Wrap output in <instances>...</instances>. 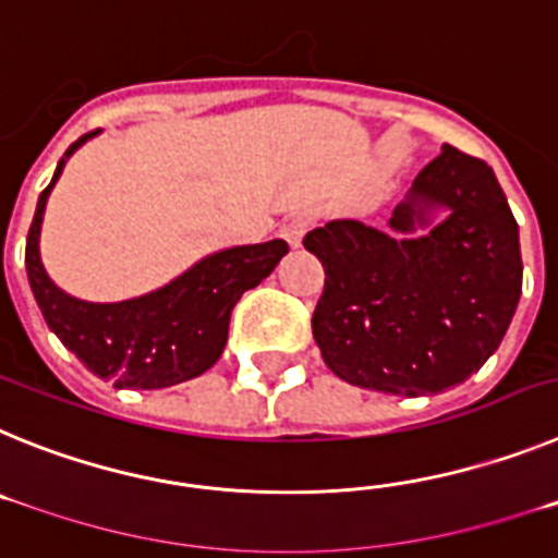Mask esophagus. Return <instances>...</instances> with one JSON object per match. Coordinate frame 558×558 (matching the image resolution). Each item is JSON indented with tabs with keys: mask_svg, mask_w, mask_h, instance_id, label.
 I'll list each match as a JSON object with an SVG mask.
<instances>
[{
	"mask_svg": "<svg viewBox=\"0 0 558 558\" xmlns=\"http://www.w3.org/2000/svg\"><path fill=\"white\" fill-rule=\"evenodd\" d=\"M310 220L304 218V215H293L290 220H284L282 223V236L288 240V245H293V248H299L302 245V236L304 231H307Z\"/></svg>",
	"mask_w": 558,
	"mask_h": 558,
	"instance_id": "1",
	"label": "esophagus"
}]
</instances>
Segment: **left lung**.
I'll use <instances>...</instances> for the list:
<instances>
[{
  "label": "left lung",
  "instance_id": "8db88e82",
  "mask_svg": "<svg viewBox=\"0 0 558 558\" xmlns=\"http://www.w3.org/2000/svg\"><path fill=\"white\" fill-rule=\"evenodd\" d=\"M438 208L448 218L433 225ZM388 226L329 220L304 236L327 274L313 338L349 386L433 397L500 347L522 293L520 229L492 167L452 145L413 179Z\"/></svg>",
  "mask_w": 558,
  "mask_h": 558
}]
</instances>
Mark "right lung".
<instances>
[{"instance_id":"1","label":"right lung","mask_w":558,"mask_h":558,"mask_svg":"<svg viewBox=\"0 0 558 558\" xmlns=\"http://www.w3.org/2000/svg\"><path fill=\"white\" fill-rule=\"evenodd\" d=\"M92 136L95 131L69 145L49 186L38 195L24 251L29 288L47 327L92 374L113 383V388L150 391L179 386L218 363L229 338L231 310L245 290L270 276L288 254V243L270 240L218 251L204 256L165 288L128 302L95 304L63 293L44 270L38 251L44 206L69 156Z\"/></svg>"}]
</instances>
